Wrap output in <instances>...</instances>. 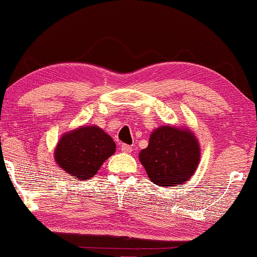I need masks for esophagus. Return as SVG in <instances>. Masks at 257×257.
<instances>
[{"instance_id": "esophagus-1", "label": "esophagus", "mask_w": 257, "mask_h": 257, "mask_svg": "<svg viewBox=\"0 0 257 257\" xmlns=\"http://www.w3.org/2000/svg\"><path fill=\"white\" fill-rule=\"evenodd\" d=\"M120 150H121V152H124V153H131L133 148H132V146H130V145L122 144L120 146Z\"/></svg>"}]
</instances>
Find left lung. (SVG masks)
I'll return each mask as SVG.
<instances>
[{
  "label": "left lung",
  "mask_w": 257,
  "mask_h": 257,
  "mask_svg": "<svg viewBox=\"0 0 257 257\" xmlns=\"http://www.w3.org/2000/svg\"><path fill=\"white\" fill-rule=\"evenodd\" d=\"M139 160L154 184L181 187L198 168L200 145L190 128L161 125L151 133Z\"/></svg>",
  "instance_id": "1"
}]
</instances>
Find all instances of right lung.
<instances>
[{
    "mask_svg": "<svg viewBox=\"0 0 257 257\" xmlns=\"http://www.w3.org/2000/svg\"><path fill=\"white\" fill-rule=\"evenodd\" d=\"M116 152V144L104 130L96 125H83L64 133L54 150V161L75 180L94 177Z\"/></svg>",
    "mask_w": 257,
    "mask_h": 257,
    "instance_id": "right-lung-1",
    "label": "right lung"
}]
</instances>
